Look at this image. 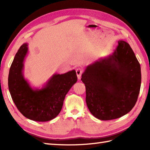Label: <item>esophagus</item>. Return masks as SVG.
Wrapping results in <instances>:
<instances>
[{"mask_svg":"<svg viewBox=\"0 0 150 150\" xmlns=\"http://www.w3.org/2000/svg\"><path fill=\"white\" fill-rule=\"evenodd\" d=\"M82 72H83V71H82V69L81 68H77V69H76V73H77V77L79 79H81Z\"/></svg>","mask_w":150,"mask_h":150,"instance_id":"obj_1","label":"esophagus"}]
</instances>
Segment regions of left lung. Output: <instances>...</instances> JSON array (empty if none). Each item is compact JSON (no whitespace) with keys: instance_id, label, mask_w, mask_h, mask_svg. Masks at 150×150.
I'll use <instances>...</instances> for the list:
<instances>
[{"instance_id":"left-lung-1","label":"left lung","mask_w":150,"mask_h":150,"mask_svg":"<svg viewBox=\"0 0 150 150\" xmlns=\"http://www.w3.org/2000/svg\"><path fill=\"white\" fill-rule=\"evenodd\" d=\"M81 81L91 113L102 120L115 119L129 113L136 104L141 66L129 44L119 40L112 55L86 67Z\"/></svg>"}]
</instances>
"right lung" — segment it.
<instances>
[{
	"label": "right lung",
	"mask_w": 150,
	"mask_h": 150,
	"mask_svg": "<svg viewBox=\"0 0 150 150\" xmlns=\"http://www.w3.org/2000/svg\"><path fill=\"white\" fill-rule=\"evenodd\" d=\"M28 44H23L16 53L9 69L8 88L15 106L30 120L46 122L55 118L62 110L66 95L77 81L75 70L55 74L44 86L33 89L23 75L24 60Z\"/></svg>",
	"instance_id": "1"
}]
</instances>
